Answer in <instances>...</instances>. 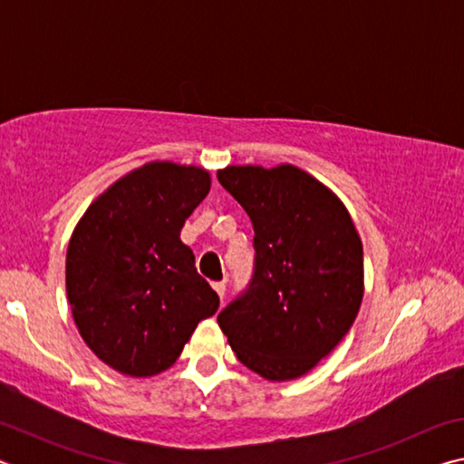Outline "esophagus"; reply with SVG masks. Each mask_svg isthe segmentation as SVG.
I'll list each match as a JSON object with an SVG mask.
<instances>
[{
  "label": "esophagus",
  "instance_id": "34e87169",
  "mask_svg": "<svg viewBox=\"0 0 464 464\" xmlns=\"http://www.w3.org/2000/svg\"><path fill=\"white\" fill-rule=\"evenodd\" d=\"M213 288H215V293L218 295V298H221L223 301V296H225V282H213Z\"/></svg>",
  "mask_w": 464,
  "mask_h": 464
}]
</instances>
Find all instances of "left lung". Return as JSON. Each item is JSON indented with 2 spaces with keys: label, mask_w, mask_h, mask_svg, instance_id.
Returning a JSON list of instances; mask_svg holds the SVG:
<instances>
[{
  "label": "left lung",
  "mask_w": 464,
  "mask_h": 464,
  "mask_svg": "<svg viewBox=\"0 0 464 464\" xmlns=\"http://www.w3.org/2000/svg\"><path fill=\"white\" fill-rule=\"evenodd\" d=\"M218 182L254 225V276L218 313L243 366L293 381L350 332L364 295L362 241L342 200L295 166H229Z\"/></svg>",
  "instance_id": "left-lung-1"
}]
</instances>
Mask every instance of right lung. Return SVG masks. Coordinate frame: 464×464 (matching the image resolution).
Here are the masks:
<instances>
[{"mask_svg": "<svg viewBox=\"0 0 464 464\" xmlns=\"http://www.w3.org/2000/svg\"><path fill=\"white\" fill-rule=\"evenodd\" d=\"M210 190L202 168L151 161L98 196L67 247L75 325L102 362L153 376L176 362L218 295L179 231Z\"/></svg>", "mask_w": 464, "mask_h": 464, "instance_id": "right-lung-1", "label": "right lung"}]
</instances>
